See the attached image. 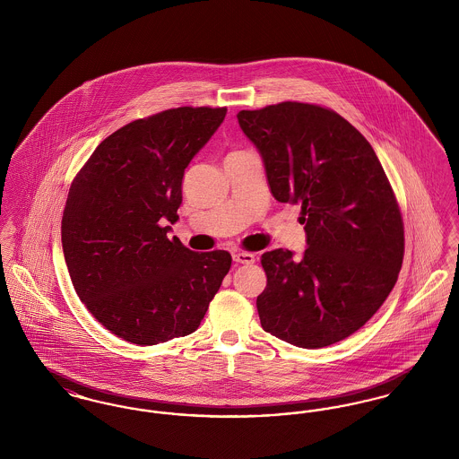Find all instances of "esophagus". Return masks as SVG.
<instances>
[{
    "label": "esophagus",
    "instance_id": "obj_1",
    "mask_svg": "<svg viewBox=\"0 0 459 459\" xmlns=\"http://www.w3.org/2000/svg\"><path fill=\"white\" fill-rule=\"evenodd\" d=\"M232 258H234V262L244 263V264H251V263L256 262V256L253 253H247V251H234Z\"/></svg>",
    "mask_w": 459,
    "mask_h": 459
}]
</instances>
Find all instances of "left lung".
Wrapping results in <instances>:
<instances>
[{"mask_svg":"<svg viewBox=\"0 0 459 459\" xmlns=\"http://www.w3.org/2000/svg\"><path fill=\"white\" fill-rule=\"evenodd\" d=\"M281 203L301 206L306 247L262 256L266 287L256 299L264 332L306 350L363 327L393 290L404 227L393 187L370 143L318 105L284 101L238 113Z\"/></svg>","mask_w":459,"mask_h":459,"instance_id":"obj_1","label":"left lung"}]
</instances>
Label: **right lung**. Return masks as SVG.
Listing matches in <instances>:
<instances>
[{"instance_id":"add662e5","label":"right lung","mask_w":459,"mask_h":459,"mask_svg":"<svg viewBox=\"0 0 459 459\" xmlns=\"http://www.w3.org/2000/svg\"><path fill=\"white\" fill-rule=\"evenodd\" d=\"M227 108L180 107L113 132L75 175L62 219L74 289L117 337L153 346L193 333L230 270L227 251L169 238L184 170Z\"/></svg>"}]
</instances>
